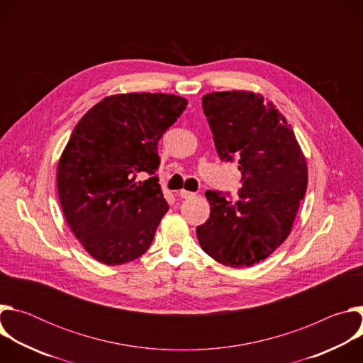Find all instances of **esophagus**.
<instances>
[{"label": "esophagus", "mask_w": 363, "mask_h": 363, "mask_svg": "<svg viewBox=\"0 0 363 363\" xmlns=\"http://www.w3.org/2000/svg\"><path fill=\"white\" fill-rule=\"evenodd\" d=\"M179 196L184 198V199H189V198L195 196V192H191V191H186V189H181L179 191Z\"/></svg>", "instance_id": "obj_1"}]
</instances>
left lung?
I'll return each instance as SVG.
<instances>
[{
	"instance_id": "1",
	"label": "left lung",
	"mask_w": 363,
	"mask_h": 363,
	"mask_svg": "<svg viewBox=\"0 0 363 363\" xmlns=\"http://www.w3.org/2000/svg\"><path fill=\"white\" fill-rule=\"evenodd\" d=\"M202 109L220 158H238L242 188L237 202L205 192L211 213L196 227V237L216 262L250 267L266 260L291 233L307 189L306 157L291 125L260 93H206Z\"/></svg>"
}]
</instances>
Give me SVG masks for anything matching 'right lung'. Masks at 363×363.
I'll list each match as a JSON object with an SVG mask.
<instances>
[{"label":"right lung","instance_id":"1","mask_svg":"<svg viewBox=\"0 0 363 363\" xmlns=\"http://www.w3.org/2000/svg\"><path fill=\"white\" fill-rule=\"evenodd\" d=\"M188 100L167 93L106 96L79 121L57 164L65 218L99 263L121 266L146 252L168 211L158 140ZM152 177L138 182L139 173Z\"/></svg>","mask_w":363,"mask_h":363}]
</instances>
